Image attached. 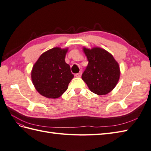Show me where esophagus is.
<instances>
[{"mask_svg": "<svg viewBox=\"0 0 151 151\" xmlns=\"http://www.w3.org/2000/svg\"><path fill=\"white\" fill-rule=\"evenodd\" d=\"M81 76H82V72H80L78 73H77V74H75V76L78 77V78H80Z\"/></svg>", "mask_w": 151, "mask_h": 151, "instance_id": "34e87169", "label": "esophagus"}]
</instances>
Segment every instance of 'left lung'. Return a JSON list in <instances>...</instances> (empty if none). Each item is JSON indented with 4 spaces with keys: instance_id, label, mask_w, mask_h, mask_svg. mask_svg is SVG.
<instances>
[{
    "instance_id": "1",
    "label": "left lung",
    "mask_w": 151,
    "mask_h": 151,
    "mask_svg": "<svg viewBox=\"0 0 151 151\" xmlns=\"http://www.w3.org/2000/svg\"><path fill=\"white\" fill-rule=\"evenodd\" d=\"M88 61L82 75L91 92L98 95H106L117 86L120 78V67L113 55L100 47H83Z\"/></svg>"
}]
</instances>
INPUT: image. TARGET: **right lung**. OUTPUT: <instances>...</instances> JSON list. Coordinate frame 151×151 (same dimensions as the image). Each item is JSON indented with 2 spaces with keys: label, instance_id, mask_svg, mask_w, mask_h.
<instances>
[{
  "label": "right lung",
  "instance_id": "right-lung-1",
  "mask_svg": "<svg viewBox=\"0 0 151 151\" xmlns=\"http://www.w3.org/2000/svg\"><path fill=\"white\" fill-rule=\"evenodd\" d=\"M68 48L55 47L42 53L31 71V79L36 91L50 99L60 97L73 78L70 66L65 62Z\"/></svg>",
  "mask_w": 151,
  "mask_h": 151
}]
</instances>
